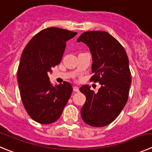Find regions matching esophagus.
<instances>
[{"instance_id": "obj_1", "label": "esophagus", "mask_w": 152, "mask_h": 152, "mask_svg": "<svg viewBox=\"0 0 152 152\" xmlns=\"http://www.w3.org/2000/svg\"><path fill=\"white\" fill-rule=\"evenodd\" d=\"M73 91L74 92H79V88L77 87V86H73Z\"/></svg>"}]
</instances>
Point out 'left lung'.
<instances>
[{
	"label": "left lung",
	"instance_id": "8db88e82",
	"mask_svg": "<svg viewBox=\"0 0 152 152\" xmlns=\"http://www.w3.org/2000/svg\"><path fill=\"white\" fill-rule=\"evenodd\" d=\"M77 42L88 46L94 73L90 81L101 86L97 94L87 85L80 88L86 97L81 116L88 125L104 127L118 116L128 99L131 83L128 58L120 42L106 31L84 32Z\"/></svg>",
	"mask_w": 152,
	"mask_h": 152
}]
</instances>
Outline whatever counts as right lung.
Masks as SVG:
<instances>
[{"instance_id": "obj_1", "label": "right lung", "mask_w": 152, "mask_h": 152, "mask_svg": "<svg viewBox=\"0 0 152 152\" xmlns=\"http://www.w3.org/2000/svg\"><path fill=\"white\" fill-rule=\"evenodd\" d=\"M76 34L62 28H46L28 42L22 52L17 73L21 99L30 117L39 124L56 121L71 95V85L64 82L52 86L49 74L60 64L66 41Z\"/></svg>"}]
</instances>
